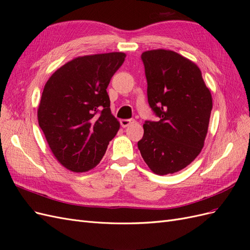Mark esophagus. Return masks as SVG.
Returning a JSON list of instances; mask_svg holds the SVG:
<instances>
[{
	"instance_id": "obj_1",
	"label": "esophagus",
	"mask_w": 250,
	"mask_h": 250,
	"mask_svg": "<svg viewBox=\"0 0 250 250\" xmlns=\"http://www.w3.org/2000/svg\"><path fill=\"white\" fill-rule=\"evenodd\" d=\"M132 123H134V120H132V119H123V120H121V126H122L123 128L129 126Z\"/></svg>"
}]
</instances>
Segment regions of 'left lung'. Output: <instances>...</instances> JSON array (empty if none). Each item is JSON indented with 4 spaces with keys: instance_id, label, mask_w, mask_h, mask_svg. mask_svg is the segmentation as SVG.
I'll return each instance as SVG.
<instances>
[{
    "instance_id": "8db88e82",
    "label": "left lung",
    "mask_w": 250,
    "mask_h": 250,
    "mask_svg": "<svg viewBox=\"0 0 250 250\" xmlns=\"http://www.w3.org/2000/svg\"><path fill=\"white\" fill-rule=\"evenodd\" d=\"M150 107L158 122L146 121L138 142L142 157L157 175L186 168L198 154L208 134L213 98L192 60L171 50L143 52Z\"/></svg>"
}]
</instances>
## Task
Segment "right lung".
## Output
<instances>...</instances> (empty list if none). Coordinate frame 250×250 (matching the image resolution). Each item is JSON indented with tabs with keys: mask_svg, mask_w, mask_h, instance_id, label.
<instances>
[{
	"mask_svg": "<svg viewBox=\"0 0 250 250\" xmlns=\"http://www.w3.org/2000/svg\"><path fill=\"white\" fill-rule=\"evenodd\" d=\"M125 57L122 52L76 57L44 84L39 125L53 155L67 170L94 169L120 129L106 88Z\"/></svg>",
	"mask_w": 250,
	"mask_h": 250,
	"instance_id": "right-lung-1",
	"label": "right lung"
}]
</instances>
